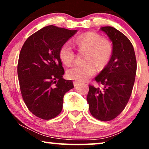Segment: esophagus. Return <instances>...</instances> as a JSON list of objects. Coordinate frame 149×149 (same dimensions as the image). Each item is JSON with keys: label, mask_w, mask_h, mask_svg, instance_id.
<instances>
[{"label": "esophagus", "mask_w": 149, "mask_h": 149, "mask_svg": "<svg viewBox=\"0 0 149 149\" xmlns=\"http://www.w3.org/2000/svg\"><path fill=\"white\" fill-rule=\"evenodd\" d=\"M73 83H74V87H77L78 86V85H79L81 84V83L80 82H79V81H74V82H73Z\"/></svg>", "instance_id": "obj_1"}]
</instances>
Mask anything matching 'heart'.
I'll return each instance as SVG.
<instances>
[{
  "mask_svg": "<svg viewBox=\"0 0 149 149\" xmlns=\"http://www.w3.org/2000/svg\"><path fill=\"white\" fill-rule=\"evenodd\" d=\"M74 44L79 50H87L85 64H76L67 70L68 78L79 81H85L95 73L96 68L93 61L99 67H103L109 62L113 54V46L107 38H102L95 32H88L77 37ZM59 56L62 62L69 65L74 60L75 53L69 42L61 47Z\"/></svg>",
  "mask_w": 149,
  "mask_h": 149,
  "instance_id": "1",
  "label": "heart"
}]
</instances>
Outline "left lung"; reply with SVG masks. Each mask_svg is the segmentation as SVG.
Here are the masks:
<instances>
[{
    "mask_svg": "<svg viewBox=\"0 0 149 149\" xmlns=\"http://www.w3.org/2000/svg\"><path fill=\"white\" fill-rule=\"evenodd\" d=\"M113 42L109 63L95 78L102 88L89 85V111L95 119L109 121L117 117L129 101L137 68L135 52L125 35L111 26L100 28Z\"/></svg>",
    "mask_w": 149,
    "mask_h": 149,
    "instance_id": "obj_1",
    "label": "left lung"
}]
</instances>
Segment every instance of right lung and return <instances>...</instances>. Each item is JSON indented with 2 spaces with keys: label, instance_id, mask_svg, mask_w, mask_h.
I'll return each mask as SVG.
<instances>
[{
  "label": "right lung",
  "instance_id": "add662e5",
  "mask_svg": "<svg viewBox=\"0 0 149 149\" xmlns=\"http://www.w3.org/2000/svg\"><path fill=\"white\" fill-rule=\"evenodd\" d=\"M77 30L48 26L26 40L19 53L17 75L26 107L36 117L49 120L61 113L64 95L74 87L64 74L60 49Z\"/></svg>",
  "mask_w": 149,
  "mask_h": 149
}]
</instances>
